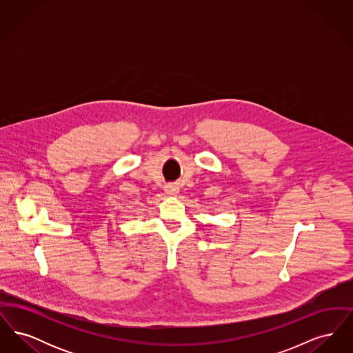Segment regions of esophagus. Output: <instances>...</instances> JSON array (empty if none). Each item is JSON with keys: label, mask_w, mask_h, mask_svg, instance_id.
I'll return each instance as SVG.
<instances>
[{"label": "esophagus", "mask_w": 353, "mask_h": 353, "mask_svg": "<svg viewBox=\"0 0 353 353\" xmlns=\"http://www.w3.org/2000/svg\"><path fill=\"white\" fill-rule=\"evenodd\" d=\"M164 190H165V193L169 194V196H174V194L179 193V185L167 184L165 185V188H164Z\"/></svg>", "instance_id": "34e87169"}]
</instances>
